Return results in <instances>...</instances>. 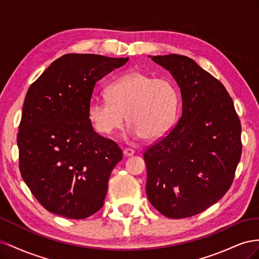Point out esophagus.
<instances>
[{
    "label": "esophagus",
    "mask_w": 259,
    "mask_h": 259,
    "mask_svg": "<svg viewBox=\"0 0 259 259\" xmlns=\"http://www.w3.org/2000/svg\"><path fill=\"white\" fill-rule=\"evenodd\" d=\"M134 150H133V149H130V148H127V149H124L123 150V154H124V156L125 158H128V156H132L133 154H134Z\"/></svg>",
    "instance_id": "34e87169"
}]
</instances>
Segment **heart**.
<instances>
[{"label":"heart","instance_id":"obj_1","mask_svg":"<svg viewBox=\"0 0 259 259\" xmlns=\"http://www.w3.org/2000/svg\"><path fill=\"white\" fill-rule=\"evenodd\" d=\"M108 98L93 97L88 115L99 134L111 135L123 127L127 116V139L156 140L173 126L179 106L177 86L166 77L131 71L109 83Z\"/></svg>","mask_w":259,"mask_h":259}]
</instances>
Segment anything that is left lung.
Instances as JSON below:
<instances>
[{"mask_svg": "<svg viewBox=\"0 0 259 259\" xmlns=\"http://www.w3.org/2000/svg\"><path fill=\"white\" fill-rule=\"evenodd\" d=\"M174 77L182 116L144 153L149 202L164 216L191 217L228 191L241 158V124L225 86L183 55L149 56Z\"/></svg>", "mask_w": 259, "mask_h": 259, "instance_id": "obj_1", "label": "left lung"}]
</instances>
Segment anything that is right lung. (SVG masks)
<instances>
[{"mask_svg":"<svg viewBox=\"0 0 259 259\" xmlns=\"http://www.w3.org/2000/svg\"><path fill=\"white\" fill-rule=\"evenodd\" d=\"M128 58L64 55L30 86L17 135L23 182L51 213L84 219L104 205L117 145L94 131L88 115L95 84Z\"/></svg>","mask_w":259,"mask_h":259,"instance_id":"obj_1","label":"right lung"}]
</instances>
